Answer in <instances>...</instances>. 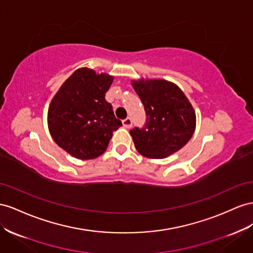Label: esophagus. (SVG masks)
<instances>
[{
  "instance_id": "1",
  "label": "esophagus",
  "mask_w": 253,
  "mask_h": 253,
  "mask_svg": "<svg viewBox=\"0 0 253 253\" xmlns=\"http://www.w3.org/2000/svg\"><path fill=\"white\" fill-rule=\"evenodd\" d=\"M122 125H124L125 127L129 128L132 126V119L131 118H126L125 120H122Z\"/></svg>"
}]
</instances>
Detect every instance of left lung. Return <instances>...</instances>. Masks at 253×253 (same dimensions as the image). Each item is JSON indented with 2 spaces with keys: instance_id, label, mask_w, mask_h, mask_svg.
<instances>
[{
  "instance_id": "obj_1",
  "label": "left lung",
  "mask_w": 253,
  "mask_h": 253,
  "mask_svg": "<svg viewBox=\"0 0 253 253\" xmlns=\"http://www.w3.org/2000/svg\"><path fill=\"white\" fill-rule=\"evenodd\" d=\"M146 111V124L129 131L135 148L149 159H165L192 138L196 114L185 94L165 80L132 81Z\"/></svg>"
}]
</instances>
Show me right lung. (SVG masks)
<instances>
[{
  "label": "right lung",
  "mask_w": 253,
  "mask_h": 253,
  "mask_svg": "<svg viewBox=\"0 0 253 253\" xmlns=\"http://www.w3.org/2000/svg\"><path fill=\"white\" fill-rule=\"evenodd\" d=\"M114 78L88 68L74 71L54 95L47 111L52 138L79 160H92L105 152L122 124L115 117L105 93Z\"/></svg>",
  "instance_id": "1"
}]
</instances>
